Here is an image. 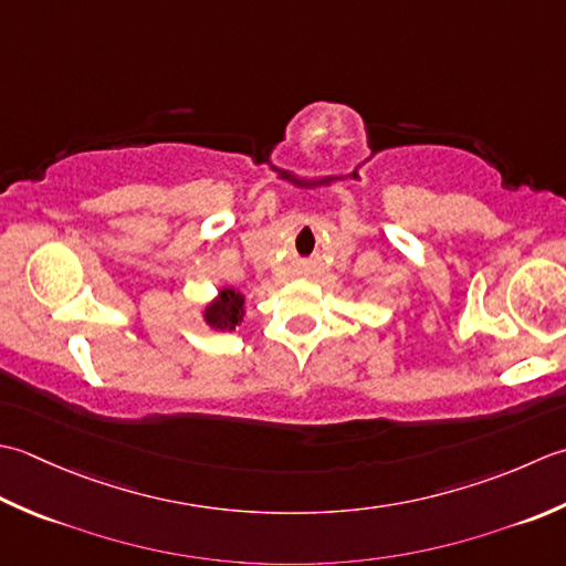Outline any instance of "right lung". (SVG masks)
<instances>
[{
    "label": "right lung",
    "mask_w": 566,
    "mask_h": 566,
    "mask_svg": "<svg viewBox=\"0 0 566 566\" xmlns=\"http://www.w3.org/2000/svg\"><path fill=\"white\" fill-rule=\"evenodd\" d=\"M241 315H244V297L234 291H222L217 303L207 307V322L217 329H234L239 325Z\"/></svg>",
    "instance_id": "add662e5"
}]
</instances>
